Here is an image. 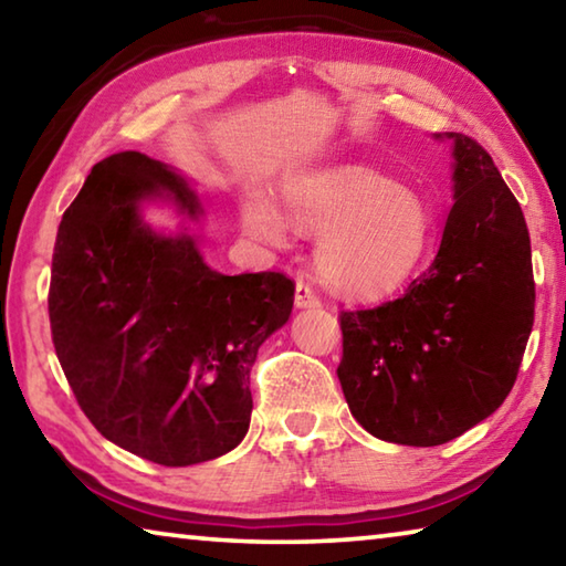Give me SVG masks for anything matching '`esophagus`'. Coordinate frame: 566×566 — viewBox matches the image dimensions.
Instances as JSON below:
<instances>
[{
  "instance_id": "obj_1",
  "label": "esophagus",
  "mask_w": 566,
  "mask_h": 566,
  "mask_svg": "<svg viewBox=\"0 0 566 566\" xmlns=\"http://www.w3.org/2000/svg\"><path fill=\"white\" fill-rule=\"evenodd\" d=\"M294 304L300 306V310H314V306H319V304H322V300H319V294L314 292L310 284L296 282V290H294Z\"/></svg>"
}]
</instances>
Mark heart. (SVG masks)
I'll return each mask as SVG.
<instances>
[{
    "instance_id": "b5f03b06",
    "label": "heart",
    "mask_w": 566,
    "mask_h": 566,
    "mask_svg": "<svg viewBox=\"0 0 566 566\" xmlns=\"http://www.w3.org/2000/svg\"><path fill=\"white\" fill-rule=\"evenodd\" d=\"M284 207L300 232L322 234V280L359 300H377L407 284L434 242V219L424 199L371 169L304 175L284 187ZM244 222L264 242H286L284 217L264 199L247 202Z\"/></svg>"
}]
</instances>
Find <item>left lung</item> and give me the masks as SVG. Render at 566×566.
<instances>
[{
    "label": "left lung",
    "mask_w": 566,
    "mask_h": 566,
    "mask_svg": "<svg viewBox=\"0 0 566 566\" xmlns=\"http://www.w3.org/2000/svg\"><path fill=\"white\" fill-rule=\"evenodd\" d=\"M454 142V207L429 270L399 300L339 312L337 377L369 434L437 447L510 395L534 324L522 207L476 139Z\"/></svg>",
    "instance_id": "8db88e82"
}]
</instances>
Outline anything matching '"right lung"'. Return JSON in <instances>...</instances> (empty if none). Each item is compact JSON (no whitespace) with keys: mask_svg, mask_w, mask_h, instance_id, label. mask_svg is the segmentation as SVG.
I'll list each match as a JSON object with an SVG mask.
<instances>
[{"mask_svg":"<svg viewBox=\"0 0 566 566\" xmlns=\"http://www.w3.org/2000/svg\"><path fill=\"white\" fill-rule=\"evenodd\" d=\"M195 191L157 159L119 151L94 165L56 232L50 324L56 359L102 437L155 464L189 467L242 442L249 371L286 324L282 272L219 274L187 234L161 237L139 202Z\"/></svg>","mask_w":566,"mask_h":566,"instance_id":"add662e5","label":"right lung"}]
</instances>
